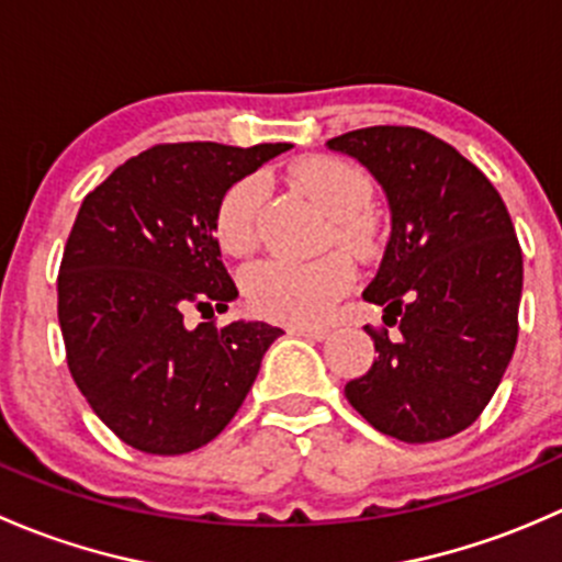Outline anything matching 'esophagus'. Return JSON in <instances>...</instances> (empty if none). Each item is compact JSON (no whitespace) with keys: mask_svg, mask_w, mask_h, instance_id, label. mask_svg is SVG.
I'll list each match as a JSON object with an SVG mask.
<instances>
[{"mask_svg":"<svg viewBox=\"0 0 562 562\" xmlns=\"http://www.w3.org/2000/svg\"><path fill=\"white\" fill-rule=\"evenodd\" d=\"M288 331L296 334V337L328 339V334H331V328H326V326H291V328H288Z\"/></svg>","mask_w":562,"mask_h":562,"instance_id":"obj_1","label":"esophagus"}]
</instances>
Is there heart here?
<instances>
[{
    "label": "heart",
    "instance_id": "1",
    "mask_svg": "<svg viewBox=\"0 0 562 562\" xmlns=\"http://www.w3.org/2000/svg\"><path fill=\"white\" fill-rule=\"evenodd\" d=\"M291 181L331 217L334 245L364 255L378 241V220L370 212L372 181L353 162L331 155L304 157L291 168ZM263 181L245 176L220 195L214 206V239L228 255H247L258 245V206ZM356 280L345 255H326L310 263L260 260L241 277L245 299L255 315L310 326L331 313Z\"/></svg>",
    "mask_w": 562,
    "mask_h": 562
}]
</instances>
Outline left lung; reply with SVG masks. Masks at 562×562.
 I'll use <instances>...</instances> for the list:
<instances>
[{"mask_svg": "<svg viewBox=\"0 0 562 562\" xmlns=\"http://www.w3.org/2000/svg\"><path fill=\"white\" fill-rule=\"evenodd\" d=\"M326 146L375 176L391 209L364 299L400 334L367 326L378 359L345 396L396 440L451 438L490 405L517 348L522 249L506 203L454 146L418 127L353 130Z\"/></svg>", "mask_w": 562, "mask_h": 562, "instance_id": "8db88e82", "label": "left lung"}]
</instances>
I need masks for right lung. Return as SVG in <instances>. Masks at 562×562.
I'll return each instance as SVG.
<instances>
[{
	"instance_id": "right-lung-1",
	"label": "right lung",
	"mask_w": 562,
	"mask_h": 562,
	"mask_svg": "<svg viewBox=\"0 0 562 562\" xmlns=\"http://www.w3.org/2000/svg\"><path fill=\"white\" fill-rule=\"evenodd\" d=\"M288 149L160 144L83 198L56 280L67 367L133 449L173 457L217 438L282 334L260 321L187 328L184 313H225L239 296L220 260L214 206Z\"/></svg>"
}]
</instances>
